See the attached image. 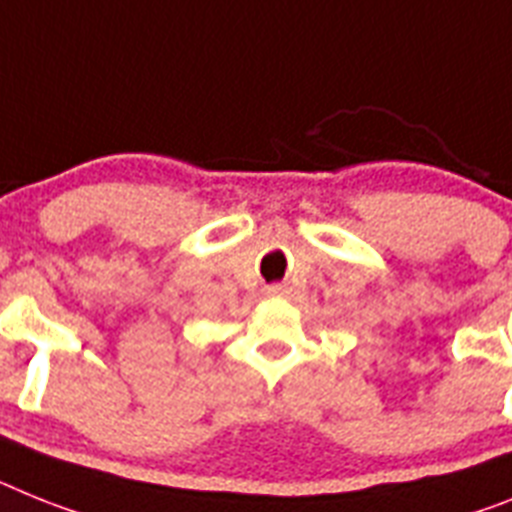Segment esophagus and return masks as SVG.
Masks as SVG:
<instances>
[{
    "label": "esophagus",
    "instance_id": "1",
    "mask_svg": "<svg viewBox=\"0 0 512 512\" xmlns=\"http://www.w3.org/2000/svg\"><path fill=\"white\" fill-rule=\"evenodd\" d=\"M265 291H268V296H283L289 289H286L283 283H273V286H268V289H265Z\"/></svg>",
    "mask_w": 512,
    "mask_h": 512
}]
</instances>
